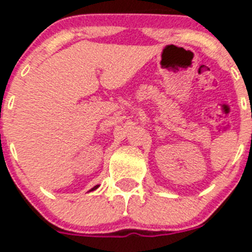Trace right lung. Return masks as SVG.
I'll return each mask as SVG.
<instances>
[{
  "instance_id": "1",
  "label": "right lung",
  "mask_w": 252,
  "mask_h": 252,
  "mask_svg": "<svg viewBox=\"0 0 252 252\" xmlns=\"http://www.w3.org/2000/svg\"><path fill=\"white\" fill-rule=\"evenodd\" d=\"M98 187H99V186H94V187H93V188H92V189H91V190H95V189L98 188Z\"/></svg>"
}]
</instances>
